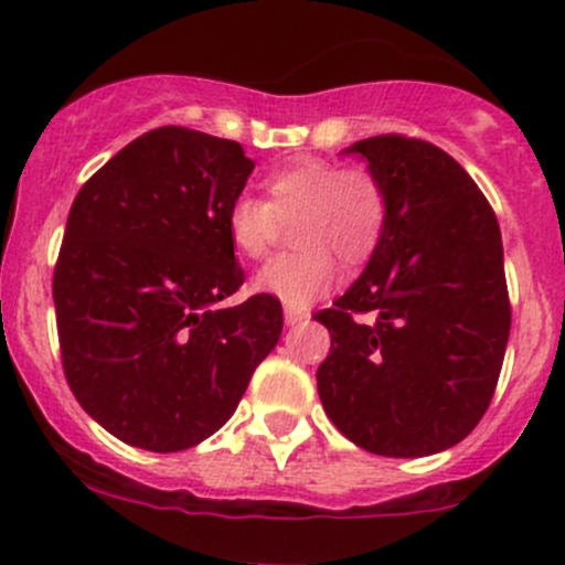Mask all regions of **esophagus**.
<instances>
[{
  "instance_id": "obj_1",
  "label": "esophagus",
  "mask_w": 565,
  "mask_h": 565,
  "mask_svg": "<svg viewBox=\"0 0 565 565\" xmlns=\"http://www.w3.org/2000/svg\"><path fill=\"white\" fill-rule=\"evenodd\" d=\"M308 319H311V313H308L306 308H295V306L284 308V322H287L289 328H298V324H308Z\"/></svg>"
}]
</instances>
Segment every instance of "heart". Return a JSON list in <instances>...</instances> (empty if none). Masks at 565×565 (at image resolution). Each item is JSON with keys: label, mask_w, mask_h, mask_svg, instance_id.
Here are the masks:
<instances>
[{"label": "heart", "mask_w": 565, "mask_h": 565, "mask_svg": "<svg viewBox=\"0 0 565 565\" xmlns=\"http://www.w3.org/2000/svg\"><path fill=\"white\" fill-rule=\"evenodd\" d=\"M267 200L237 194L224 213L233 252L263 259L281 224H295V246L267 263L254 289L287 306L306 308L328 295L341 278V259L358 267L382 243L390 218V192L371 168H343L330 159L306 157L278 168L263 181Z\"/></svg>", "instance_id": "obj_1"}]
</instances>
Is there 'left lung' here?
Returning a JSON list of instances; mask_svg holds the SVG:
<instances>
[{"mask_svg":"<svg viewBox=\"0 0 565 565\" xmlns=\"http://www.w3.org/2000/svg\"><path fill=\"white\" fill-rule=\"evenodd\" d=\"M347 153L384 181L390 218L362 276L313 317L330 330L319 397L367 452H444L484 417L503 365L512 308L501 227L473 178L433 142L376 135Z\"/></svg>","mask_w":565,"mask_h":565,"instance_id":"8db88e82","label":"left lung"}]
</instances>
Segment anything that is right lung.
Segmentation results:
<instances>
[{
  "label": "right lung",
  "mask_w": 565,
  "mask_h": 565,
  "mask_svg": "<svg viewBox=\"0 0 565 565\" xmlns=\"http://www.w3.org/2000/svg\"><path fill=\"white\" fill-rule=\"evenodd\" d=\"M254 162L186 127L140 135L88 178L53 270L58 347L83 412L124 444L181 452L237 408L281 335V302L233 308L224 213Z\"/></svg>",
  "instance_id": "obj_1"
}]
</instances>
